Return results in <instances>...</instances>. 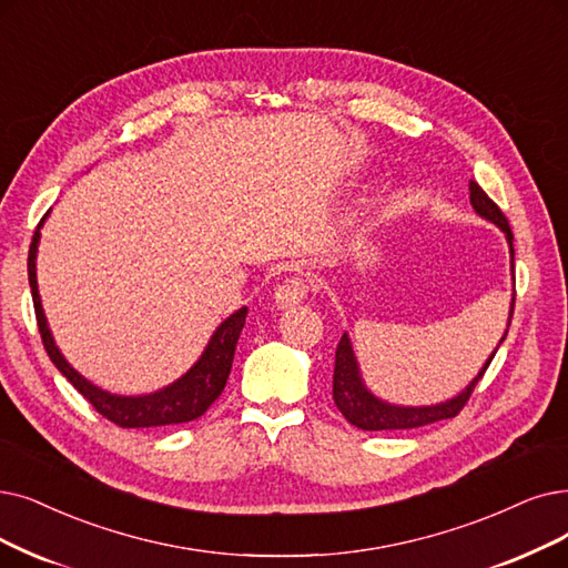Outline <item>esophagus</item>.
I'll list each match as a JSON object with an SVG mask.
<instances>
[{
    "instance_id": "esophagus-1",
    "label": "esophagus",
    "mask_w": 568,
    "mask_h": 568,
    "mask_svg": "<svg viewBox=\"0 0 568 568\" xmlns=\"http://www.w3.org/2000/svg\"><path fill=\"white\" fill-rule=\"evenodd\" d=\"M307 282L301 280V277H288L284 280L277 288H275V296H272V301H275V305L280 310H286V307H296L305 301L307 296Z\"/></svg>"
}]
</instances>
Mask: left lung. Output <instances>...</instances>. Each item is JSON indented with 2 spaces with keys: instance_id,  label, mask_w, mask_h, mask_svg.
Listing matches in <instances>:
<instances>
[{
  "instance_id": "8db88e82",
  "label": "left lung",
  "mask_w": 568,
  "mask_h": 568,
  "mask_svg": "<svg viewBox=\"0 0 568 568\" xmlns=\"http://www.w3.org/2000/svg\"><path fill=\"white\" fill-rule=\"evenodd\" d=\"M470 191V205L475 210V214L483 216L485 221L494 223L496 229H501L508 246H510V267L515 265V248H513V233H510V225L508 219L504 216V212L494 205V200H489V195L470 181L468 184ZM515 272V270H513ZM513 310H515V275H513V301H510V314H508V326L513 320ZM508 335V328L504 331L501 339H498L496 349L501 347V343ZM496 349L489 354V358L485 361V366L480 368V373L475 375L468 387L464 392H459L455 398H447L440 400L436 405H396V403H387L377 398L368 387L366 382L361 377V368L356 363L354 356V347H352V339L345 333L339 337L337 349H335V371H333V400L337 405V410L345 415V419L349 424H354L356 428L363 430H396V428H417L424 424H434L440 419H449V417H457L462 407L466 405V400L470 398L475 384H478L485 375V371L489 368V363L496 354Z\"/></svg>"
}]
</instances>
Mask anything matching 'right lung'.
I'll list each match as a JSON object with an SVG mask.
<instances>
[{"mask_svg": "<svg viewBox=\"0 0 568 568\" xmlns=\"http://www.w3.org/2000/svg\"><path fill=\"white\" fill-rule=\"evenodd\" d=\"M51 212H47L49 216ZM43 216L37 225L32 246H30V258H28V277H30V288H32V301H34V312H37V324L39 333L43 339V347H47L51 361L55 363V368L74 384V389L95 407V410L113 422L116 426L123 428H151V426H168V424H184L193 422L207 413V407L221 396L225 382H229L231 368H233V356L240 333L244 328L246 320V307H240L233 312L229 320L221 322L219 328L212 333L210 343L205 352L200 354V358L193 363V366L174 379L168 387L158 389L153 394H142V396H121V394H111L90 379H85L81 373H77L70 361L62 356L58 349L53 333L49 328L47 314H43L41 307V296H39V286H37V248H39V237H41V225L47 221Z\"/></svg>", "mask_w": 568, "mask_h": 568, "instance_id": "add662e5", "label": "right lung"}]
</instances>
